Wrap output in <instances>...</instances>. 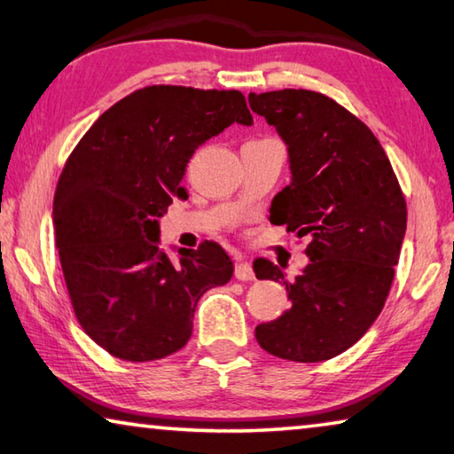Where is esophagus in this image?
Segmentation results:
<instances>
[{
  "label": "esophagus",
  "mask_w": 454,
  "mask_h": 454,
  "mask_svg": "<svg viewBox=\"0 0 454 454\" xmlns=\"http://www.w3.org/2000/svg\"><path fill=\"white\" fill-rule=\"evenodd\" d=\"M234 276L242 282L244 280H254V270H252V266L248 262H244V260H236Z\"/></svg>",
  "instance_id": "esophagus-1"
}]
</instances>
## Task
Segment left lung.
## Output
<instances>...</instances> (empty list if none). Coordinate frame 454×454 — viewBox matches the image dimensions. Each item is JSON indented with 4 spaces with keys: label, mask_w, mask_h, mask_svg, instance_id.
Listing matches in <instances>:
<instances>
[{
    "label": "left lung",
    "mask_w": 454,
    "mask_h": 454,
    "mask_svg": "<svg viewBox=\"0 0 454 454\" xmlns=\"http://www.w3.org/2000/svg\"><path fill=\"white\" fill-rule=\"evenodd\" d=\"M248 99L288 145L292 182L274 196L270 222L310 238V262L292 282L270 260H254L256 278L284 284L290 301L256 326V340L278 358L320 363L360 340L387 302L404 194L376 136L333 98L286 88Z\"/></svg>",
    "instance_id": "1"
}]
</instances>
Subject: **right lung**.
<instances>
[{
  "mask_svg": "<svg viewBox=\"0 0 454 454\" xmlns=\"http://www.w3.org/2000/svg\"><path fill=\"white\" fill-rule=\"evenodd\" d=\"M252 124L238 90L145 86L106 110L75 145L53 196L56 248L75 318L112 356L148 363L180 350L206 290L232 278L216 242L158 248V218L198 145Z\"/></svg>",
  "mask_w": 454,
  "mask_h": 454,
  "instance_id": "right-lung-1",
  "label": "right lung"
}]
</instances>
